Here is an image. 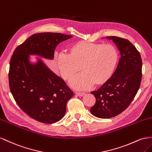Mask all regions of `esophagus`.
<instances>
[{
    "label": "esophagus",
    "mask_w": 152,
    "mask_h": 152,
    "mask_svg": "<svg viewBox=\"0 0 152 152\" xmlns=\"http://www.w3.org/2000/svg\"><path fill=\"white\" fill-rule=\"evenodd\" d=\"M75 94H76V95H78V96H80V97L83 96V95H85V94L84 92H76Z\"/></svg>",
    "instance_id": "obj_1"
}]
</instances>
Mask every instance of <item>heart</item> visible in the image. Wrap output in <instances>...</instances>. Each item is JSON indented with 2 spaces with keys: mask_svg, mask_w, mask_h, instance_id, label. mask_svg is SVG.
Masks as SVG:
<instances>
[{
  "mask_svg": "<svg viewBox=\"0 0 152 152\" xmlns=\"http://www.w3.org/2000/svg\"><path fill=\"white\" fill-rule=\"evenodd\" d=\"M118 59L113 46L80 41L69 47L67 55H58L55 62L65 81L71 80L81 70L83 73L71 85L76 89L85 90L93 84L98 86L106 83L113 74Z\"/></svg>",
  "mask_w": 152,
  "mask_h": 152,
  "instance_id": "obj_1",
  "label": "heart"
}]
</instances>
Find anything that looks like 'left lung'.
I'll list each match as a JSON object with an SVG mask.
<instances>
[{"label":"left lung","mask_w":152,"mask_h":152,"mask_svg":"<svg viewBox=\"0 0 152 152\" xmlns=\"http://www.w3.org/2000/svg\"><path fill=\"white\" fill-rule=\"evenodd\" d=\"M106 37L115 43L121 57L110 79L98 90L91 92L96 102L90 112L100 118H112L126 110L135 97L142 78V60L136 47L126 39Z\"/></svg>","instance_id":"obj_1"}]
</instances>
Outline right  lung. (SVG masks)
Instances as JSON below:
<instances>
[{
    "label": "right lung",
    "mask_w": 152,
    "mask_h": 152,
    "mask_svg": "<svg viewBox=\"0 0 152 152\" xmlns=\"http://www.w3.org/2000/svg\"><path fill=\"white\" fill-rule=\"evenodd\" d=\"M71 37L61 33L33 34L16 48L11 57L9 71L11 92L21 109L38 122L53 124L61 120L74 92L41 60L35 64L30 63L29 55L53 59L57 46Z\"/></svg>",
    "instance_id": "add662e5"
}]
</instances>
